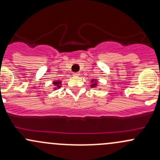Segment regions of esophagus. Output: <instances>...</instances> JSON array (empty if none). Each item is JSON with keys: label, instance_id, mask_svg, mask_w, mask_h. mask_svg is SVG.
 <instances>
[{"label": "esophagus", "instance_id": "1", "mask_svg": "<svg viewBox=\"0 0 160 160\" xmlns=\"http://www.w3.org/2000/svg\"><path fill=\"white\" fill-rule=\"evenodd\" d=\"M73 76H75V77H78L79 75H80V73H79V72H77V73H73Z\"/></svg>", "mask_w": 160, "mask_h": 160}]
</instances>
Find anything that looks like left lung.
Listing matches in <instances>:
<instances>
[{"label": "left lung", "instance_id": "left-lung-1", "mask_svg": "<svg viewBox=\"0 0 160 160\" xmlns=\"http://www.w3.org/2000/svg\"><path fill=\"white\" fill-rule=\"evenodd\" d=\"M91 85L90 87H92V88H95V87H96L98 86V83H97V80L96 79H92V80H91Z\"/></svg>", "mask_w": 160, "mask_h": 160}]
</instances>
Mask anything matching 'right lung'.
Listing matches in <instances>:
<instances>
[{
    "mask_svg": "<svg viewBox=\"0 0 160 160\" xmlns=\"http://www.w3.org/2000/svg\"><path fill=\"white\" fill-rule=\"evenodd\" d=\"M53 84L56 87L54 89H59L61 87V80H54Z\"/></svg>",
    "mask_w": 160,
    "mask_h": 160,
    "instance_id": "obj_1",
    "label": "right lung"
}]
</instances>
